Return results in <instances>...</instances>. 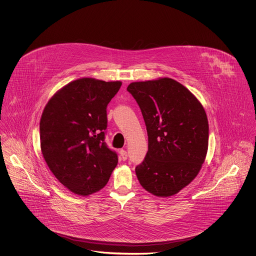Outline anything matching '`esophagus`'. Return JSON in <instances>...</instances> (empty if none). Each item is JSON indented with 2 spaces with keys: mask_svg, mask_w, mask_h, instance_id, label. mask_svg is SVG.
Returning a JSON list of instances; mask_svg holds the SVG:
<instances>
[{
  "mask_svg": "<svg viewBox=\"0 0 256 256\" xmlns=\"http://www.w3.org/2000/svg\"><path fill=\"white\" fill-rule=\"evenodd\" d=\"M120 156H121V158L122 160H126L128 159V152L124 150H120Z\"/></svg>",
  "mask_w": 256,
  "mask_h": 256,
  "instance_id": "1",
  "label": "esophagus"
}]
</instances>
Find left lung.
Masks as SVG:
<instances>
[{
	"label": "left lung",
	"mask_w": 256,
	"mask_h": 256,
	"mask_svg": "<svg viewBox=\"0 0 256 256\" xmlns=\"http://www.w3.org/2000/svg\"><path fill=\"white\" fill-rule=\"evenodd\" d=\"M126 90L141 110L148 134V152L135 168L137 178L154 195H174L204 162L206 113L186 87L169 78L132 82Z\"/></svg>",
	"instance_id": "obj_1"
}]
</instances>
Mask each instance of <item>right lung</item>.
<instances>
[{
	"label": "right lung",
	"instance_id": "add662e5",
	"mask_svg": "<svg viewBox=\"0 0 256 256\" xmlns=\"http://www.w3.org/2000/svg\"><path fill=\"white\" fill-rule=\"evenodd\" d=\"M121 82L80 78L64 86L45 106L40 121L43 156L71 192L88 196L102 189L118 163L104 139L108 104Z\"/></svg>",
	"mask_w": 256,
	"mask_h": 256
}]
</instances>
